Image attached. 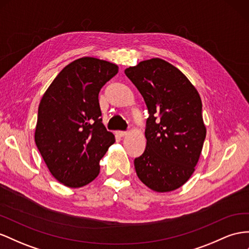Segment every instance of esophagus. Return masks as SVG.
<instances>
[{
    "label": "esophagus",
    "mask_w": 249,
    "mask_h": 249,
    "mask_svg": "<svg viewBox=\"0 0 249 249\" xmlns=\"http://www.w3.org/2000/svg\"><path fill=\"white\" fill-rule=\"evenodd\" d=\"M115 134H116L117 136H119V137H124V136L126 135L127 132H125V131H116Z\"/></svg>",
    "instance_id": "1"
}]
</instances>
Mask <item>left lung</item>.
Masks as SVG:
<instances>
[{
  "instance_id": "left-lung-1",
  "label": "left lung",
  "mask_w": 249,
  "mask_h": 249,
  "mask_svg": "<svg viewBox=\"0 0 249 249\" xmlns=\"http://www.w3.org/2000/svg\"><path fill=\"white\" fill-rule=\"evenodd\" d=\"M124 73L149 111L145 150L134 160L137 176L155 192L177 190L193 175L206 136L199 93L161 58L143 60Z\"/></svg>"
}]
</instances>
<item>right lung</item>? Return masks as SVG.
<instances>
[{
  "label": "right lung",
  "instance_id": "right-lung-1",
  "mask_svg": "<svg viewBox=\"0 0 249 249\" xmlns=\"http://www.w3.org/2000/svg\"><path fill=\"white\" fill-rule=\"evenodd\" d=\"M115 64L82 57L67 65L38 106L35 139L52 176L82 187L99 174V160L115 137L103 124L98 94L117 74Z\"/></svg>",
  "mask_w": 249,
  "mask_h": 249
}]
</instances>
